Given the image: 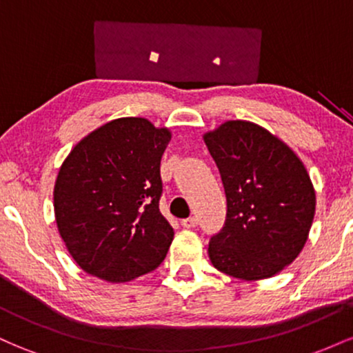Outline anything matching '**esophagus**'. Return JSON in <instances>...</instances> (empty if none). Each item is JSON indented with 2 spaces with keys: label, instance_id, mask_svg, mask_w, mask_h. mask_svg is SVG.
<instances>
[{
  "label": "esophagus",
  "instance_id": "34e87169",
  "mask_svg": "<svg viewBox=\"0 0 353 353\" xmlns=\"http://www.w3.org/2000/svg\"><path fill=\"white\" fill-rule=\"evenodd\" d=\"M181 225L184 229H192L197 225V219L196 217H188V219H182L181 221Z\"/></svg>",
  "mask_w": 353,
  "mask_h": 353
}]
</instances>
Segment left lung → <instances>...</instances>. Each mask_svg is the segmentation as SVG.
Masks as SVG:
<instances>
[{
	"mask_svg": "<svg viewBox=\"0 0 353 353\" xmlns=\"http://www.w3.org/2000/svg\"><path fill=\"white\" fill-rule=\"evenodd\" d=\"M224 184L225 222L209 241L221 272L244 281L272 277L297 257L315 214L302 161L261 125L229 121L204 136Z\"/></svg>",
	"mask_w": 353,
	"mask_h": 353,
	"instance_id": "obj_1",
	"label": "left lung"
}]
</instances>
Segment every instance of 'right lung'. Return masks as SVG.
Listing matches in <instances>:
<instances>
[{
  "label": "right lung",
  "mask_w": 353,
  "mask_h": 353,
  "mask_svg": "<svg viewBox=\"0 0 353 353\" xmlns=\"http://www.w3.org/2000/svg\"><path fill=\"white\" fill-rule=\"evenodd\" d=\"M171 141L144 117L101 125L61 165L56 224L84 272L128 282L157 269L174 237L159 210L161 157Z\"/></svg>",
  "instance_id": "add662e5"
}]
</instances>
